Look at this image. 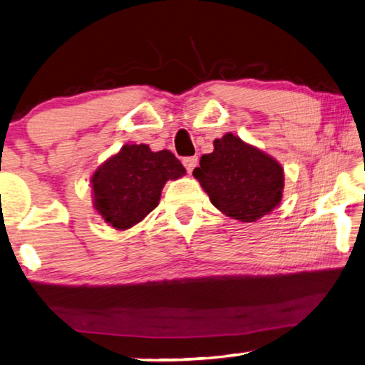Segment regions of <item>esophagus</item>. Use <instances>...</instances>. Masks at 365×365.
<instances>
[{"mask_svg": "<svg viewBox=\"0 0 365 365\" xmlns=\"http://www.w3.org/2000/svg\"><path fill=\"white\" fill-rule=\"evenodd\" d=\"M183 165H185V169H187V172L188 174H191V172H193V169L196 168V164H197V158L196 156H190V158H183Z\"/></svg>", "mask_w": 365, "mask_h": 365, "instance_id": "34e87169", "label": "esophagus"}]
</instances>
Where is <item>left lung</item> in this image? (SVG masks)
<instances>
[{
	"label": "left lung",
	"instance_id": "8db88e82",
	"mask_svg": "<svg viewBox=\"0 0 365 365\" xmlns=\"http://www.w3.org/2000/svg\"><path fill=\"white\" fill-rule=\"evenodd\" d=\"M196 180L220 212L256 222L282 201L283 169L274 158L232 133L214 140V151L200 159Z\"/></svg>",
	"mask_w": 365,
	"mask_h": 365
}]
</instances>
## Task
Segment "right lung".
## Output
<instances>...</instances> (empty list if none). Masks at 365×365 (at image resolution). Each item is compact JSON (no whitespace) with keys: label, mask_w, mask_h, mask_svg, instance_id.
<instances>
[{"label":"right lung","mask_w":365,"mask_h":365,"mask_svg":"<svg viewBox=\"0 0 365 365\" xmlns=\"http://www.w3.org/2000/svg\"><path fill=\"white\" fill-rule=\"evenodd\" d=\"M183 174L185 168L170 151L125 145L91 177L93 206L109 225L127 230L159 205L165 182Z\"/></svg>","instance_id":"add662e5"}]
</instances>
